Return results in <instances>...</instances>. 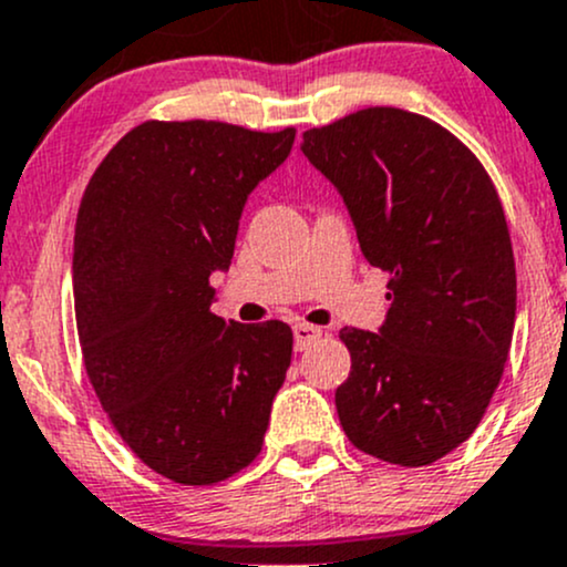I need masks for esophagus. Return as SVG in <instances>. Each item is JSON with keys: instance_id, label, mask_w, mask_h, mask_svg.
<instances>
[{"instance_id": "esophagus-1", "label": "esophagus", "mask_w": 567, "mask_h": 567, "mask_svg": "<svg viewBox=\"0 0 567 567\" xmlns=\"http://www.w3.org/2000/svg\"><path fill=\"white\" fill-rule=\"evenodd\" d=\"M322 336V328L317 326H307V322H298V326L293 328V339H296V350H307L312 341H317Z\"/></svg>"}]
</instances>
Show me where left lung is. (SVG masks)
<instances>
[{"mask_svg":"<svg viewBox=\"0 0 567 567\" xmlns=\"http://www.w3.org/2000/svg\"><path fill=\"white\" fill-rule=\"evenodd\" d=\"M301 151L390 274L379 333H339L352 354L341 427L365 455L431 465L476 431L512 350L516 269L493 179L455 134L395 107L309 128Z\"/></svg>","mask_w":567,"mask_h":567,"instance_id":"8db88e82","label":"left lung"}]
</instances>
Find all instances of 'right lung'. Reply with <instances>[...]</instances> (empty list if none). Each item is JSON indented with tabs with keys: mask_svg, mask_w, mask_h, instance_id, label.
Wrapping results in <instances>:
<instances>
[{
	"mask_svg": "<svg viewBox=\"0 0 567 567\" xmlns=\"http://www.w3.org/2000/svg\"><path fill=\"white\" fill-rule=\"evenodd\" d=\"M296 128L147 121L107 153L74 226V317L110 422L155 474L223 482L258 457L293 354L285 322L213 315L239 217Z\"/></svg>",
	"mask_w": 567,
	"mask_h": 567,
	"instance_id": "add662e5",
	"label": "right lung"
}]
</instances>
